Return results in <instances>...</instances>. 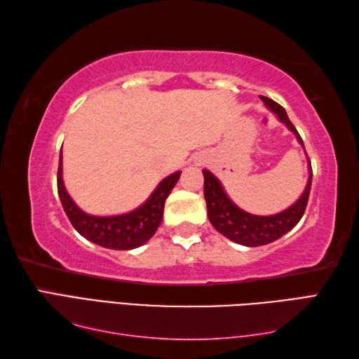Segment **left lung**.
Here are the masks:
<instances>
[{
	"mask_svg": "<svg viewBox=\"0 0 359 359\" xmlns=\"http://www.w3.org/2000/svg\"><path fill=\"white\" fill-rule=\"evenodd\" d=\"M261 100L265 103L266 108L276 114V117L296 135L297 142L304 147L301 135L296 131L292 121H290L285 109L276 102H273L271 98L261 97ZM309 171L310 172L307 187L304 189L299 199H297L292 207L273 216H255L241 210L238 205H234L233 201L224 191V187L216 175L211 174L208 170H203V196L205 201H207L208 219L211 225L215 226L220 234H224L225 238L245 247L266 245V243L278 241L285 233L292 230V228H294L296 224L299 222L301 217L304 216V211H306L310 196L311 175H313V172H311L310 160Z\"/></svg>",
	"mask_w": 359,
	"mask_h": 359,
	"instance_id": "obj_1",
	"label": "left lung"
}]
</instances>
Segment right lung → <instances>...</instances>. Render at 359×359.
<instances>
[{
	"label": "right lung",
	"instance_id": "add662e5",
	"mask_svg": "<svg viewBox=\"0 0 359 359\" xmlns=\"http://www.w3.org/2000/svg\"><path fill=\"white\" fill-rule=\"evenodd\" d=\"M180 174L182 171L168 175L157 185L147 202L134 211L120 216H90L77 207L63 184L62 154H60L57 187L66 216L83 238L104 248L133 250L147 243L157 231L163 217L166 197L177 184Z\"/></svg>",
	"mask_w": 359,
	"mask_h": 359
}]
</instances>
